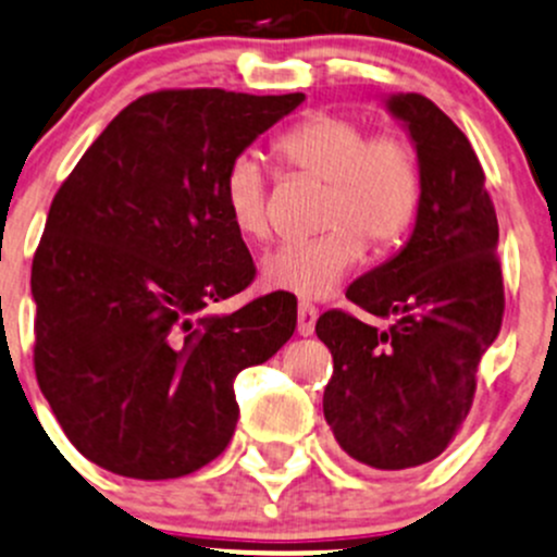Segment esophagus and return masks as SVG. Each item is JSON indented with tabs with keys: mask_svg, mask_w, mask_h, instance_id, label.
Segmentation results:
<instances>
[{
	"mask_svg": "<svg viewBox=\"0 0 557 557\" xmlns=\"http://www.w3.org/2000/svg\"><path fill=\"white\" fill-rule=\"evenodd\" d=\"M314 323H318V309L307 301L298 304V333H301V336H309V333L314 331Z\"/></svg>",
	"mask_w": 557,
	"mask_h": 557,
	"instance_id": "1",
	"label": "esophagus"
}]
</instances>
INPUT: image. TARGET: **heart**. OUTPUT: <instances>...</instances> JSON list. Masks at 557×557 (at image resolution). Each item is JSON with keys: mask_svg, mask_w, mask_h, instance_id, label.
Here are the masks:
<instances>
[{"mask_svg": "<svg viewBox=\"0 0 557 557\" xmlns=\"http://www.w3.org/2000/svg\"><path fill=\"white\" fill-rule=\"evenodd\" d=\"M288 171L327 186L320 226L323 234L288 239L261 259L267 288L298 298H323L347 277L371 248L392 250L406 243L424 205V173L417 149L397 133H371L360 120L338 111H312L274 144ZM226 219L245 239L272 230L263 165L245 151L221 178Z\"/></svg>", "mask_w": 557, "mask_h": 557, "instance_id": "b5f03b06", "label": "heart"}]
</instances>
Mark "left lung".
<instances>
[{"label":"left lung","instance_id":"8db88e82","mask_svg":"<svg viewBox=\"0 0 557 557\" xmlns=\"http://www.w3.org/2000/svg\"><path fill=\"white\" fill-rule=\"evenodd\" d=\"M389 109L417 144L424 205L406 248L347 298L392 325L327 309L314 331L333 355L323 413L338 446L376 470H408L441 456L465 424L480 357L505 318V283L499 221L470 140L421 92L392 96Z\"/></svg>","mask_w":557,"mask_h":557}]
</instances>
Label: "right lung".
I'll list each match as a JSON object with an SVG mask.
<instances>
[{
  "instance_id": "add662e5",
  "label": "right lung",
  "mask_w": 557,
  "mask_h": 557,
  "mask_svg": "<svg viewBox=\"0 0 557 557\" xmlns=\"http://www.w3.org/2000/svg\"><path fill=\"white\" fill-rule=\"evenodd\" d=\"M304 92L154 90L92 140L47 213L32 263L34 371L82 456L138 480L189 475L230 446L234 379L296 331L226 219V165Z\"/></svg>"
}]
</instances>
